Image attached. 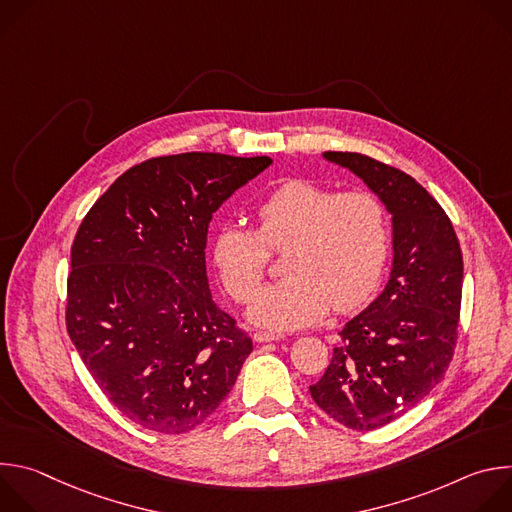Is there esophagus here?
<instances>
[{
    "label": "esophagus",
    "instance_id": "obj_1",
    "mask_svg": "<svg viewBox=\"0 0 512 512\" xmlns=\"http://www.w3.org/2000/svg\"><path fill=\"white\" fill-rule=\"evenodd\" d=\"M253 338H255L257 342H271V340H281L283 336H281V334H273V332H265V330H257V332L253 334Z\"/></svg>",
    "mask_w": 512,
    "mask_h": 512
}]
</instances>
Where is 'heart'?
I'll use <instances>...</instances> for the list:
<instances>
[{"instance_id":"heart-1","label":"heart","mask_w":512,"mask_h":512,"mask_svg":"<svg viewBox=\"0 0 512 512\" xmlns=\"http://www.w3.org/2000/svg\"><path fill=\"white\" fill-rule=\"evenodd\" d=\"M257 231L229 225L214 239V263L233 300H252L270 252L288 251V279L266 288L249 320L275 330L304 328L330 306L348 312L371 298L389 257V214L371 192H334L294 180L265 196ZM272 250L269 252L268 249Z\"/></svg>"}]
</instances>
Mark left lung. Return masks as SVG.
Segmentation results:
<instances>
[{"mask_svg": "<svg viewBox=\"0 0 512 512\" xmlns=\"http://www.w3.org/2000/svg\"><path fill=\"white\" fill-rule=\"evenodd\" d=\"M324 158L348 168L393 216V267L383 294L338 332L322 379L310 387L334 421L371 431L413 409L450 367L464 263L452 221L409 174L352 152Z\"/></svg>", "mask_w": 512, "mask_h": 512, "instance_id": "8db88e82", "label": "left lung"}]
</instances>
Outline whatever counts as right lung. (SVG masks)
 Listing matches in <instances>:
<instances>
[{"label": "right lung", "mask_w": 512, "mask_h": 512, "mask_svg": "<svg viewBox=\"0 0 512 512\" xmlns=\"http://www.w3.org/2000/svg\"><path fill=\"white\" fill-rule=\"evenodd\" d=\"M269 164L202 152L145 160L83 218L70 249L66 330L107 399L145 429L200 425L253 350L212 300L204 249L212 214Z\"/></svg>", "instance_id": "1"}]
</instances>
